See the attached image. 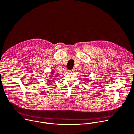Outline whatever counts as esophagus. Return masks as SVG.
I'll return each instance as SVG.
<instances>
[{
  "label": "esophagus",
  "mask_w": 134,
  "mask_h": 134,
  "mask_svg": "<svg viewBox=\"0 0 134 134\" xmlns=\"http://www.w3.org/2000/svg\"><path fill=\"white\" fill-rule=\"evenodd\" d=\"M75 71V68H73V69H71V70H69V72H70L74 73Z\"/></svg>",
  "instance_id": "1"
}]
</instances>
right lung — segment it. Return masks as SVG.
<instances>
[{
  "label": "right lung",
  "mask_w": 134,
  "mask_h": 134,
  "mask_svg": "<svg viewBox=\"0 0 134 134\" xmlns=\"http://www.w3.org/2000/svg\"><path fill=\"white\" fill-rule=\"evenodd\" d=\"M54 73V70H52V72H51V74H50V75H49V78H51V75H52V74Z\"/></svg>",
  "instance_id": "obj_1"
}]
</instances>
